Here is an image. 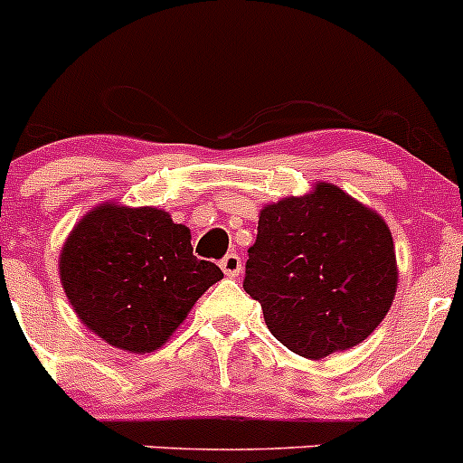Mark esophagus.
I'll return each instance as SVG.
<instances>
[{
    "label": "esophagus",
    "mask_w": 463,
    "mask_h": 463,
    "mask_svg": "<svg viewBox=\"0 0 463 463\" xmlns=\"http://www.w3.org/2000/svg\"><path fill=\"white\" fill-rule=\"evenodd\" d=\"M222 269L228 278H235L241 273V258L237 253H228L226 258L222 260Z\"/></svg>",
    "instance_id": "obj_1"
}]
</instances>
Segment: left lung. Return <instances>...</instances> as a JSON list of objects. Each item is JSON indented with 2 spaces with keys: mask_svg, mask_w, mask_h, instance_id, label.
I'll return each mask as SVG.
<instances>
[{
  "mask_svg": "<svg viewBox=\"0 0 463 463\" xmlns=\"http://www.w3.org/2000/svg\"><path fill=\"white\" fill-rule=\"evenodd\" d=\"M398 287L392 232L375 210L330 183L260 210L244 289L291 353L321 360L362 344Z\"/></svg>",
  "mask_w": 463,
  "mask_h": 463,
  "instance_id": "1",
  "label": "left lung"
}]
</instances>
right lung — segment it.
<instances>
[{"instance_id":"1","label":"right lung","mask_w":463,"mask_h":463,"mask_svg":"<svg viewBox=\"0 0 463 463\" xmlns=\"http://www.w3.org/2000/svg\"><path fill=\"white\" fill-rule=\"evenodd\" d=\"M190 228L158 208L101 203L62 244L61 282L80 321L106 344L154 353L222 269L192 253Z\"/></svg>"}]
</instances>
